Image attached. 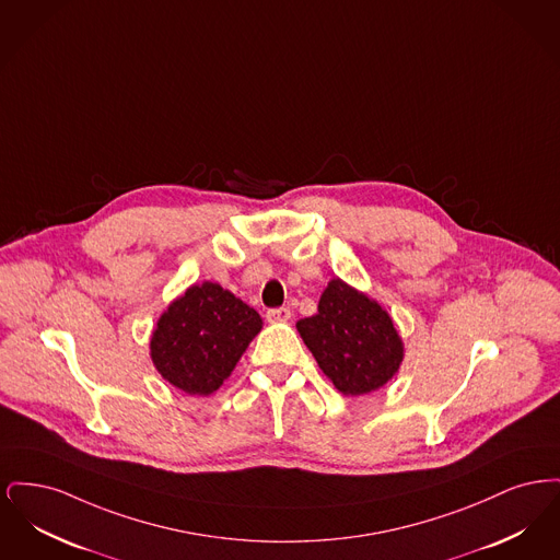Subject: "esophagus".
Segmentation results:
<instances>
[{
  "label": "esophagus",
  "mask_w": 560,
  "mask_h": 560,
  "mask_svg": "<svg viewBox=\"0 0 560 560\" xmlns=\"http://www.w3.org/2000/svg\"><path fill=\"white\" fill-rule=\"evenodd\" d=\"M267 319L270 323H288L292 319V311L288 306H281V308H270L267 313Z\"/></svg>",
  "instance_id": "esophagus-1"
}]
</instances>
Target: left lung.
I'll return each instance as SVG.
<instances>
[{"mask_svg": "<svg viewBox=\"0 0 560 560\" xmlns=\"http://www.w3.org/2000/svg\"><path fill=\"white\" fill-rule=\"evenodd\" d=\"M295 327L320 372L345 397L382 388L397 375L405 357L388 311L338 277L320 293L317 315L298 320Z\"/></svg>", "mask_w": 560, "mask_h": 560, "instance_id": "left-lung-1", "label": "left lung"}]
</instances>
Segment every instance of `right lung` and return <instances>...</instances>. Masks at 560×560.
Returning <instances> with one entry per match:
<instances>
[{
  "label": "right lung",
  "instance_id": "1",
  "mask_svg": "<svg viewBox=\"0 0 560 560\" xmlns=\"http://www.w3.org/2000/svg\"><path fill=\"white\" fill-rule=\"evenodd\" d=\"M262 317L218 283L203 281L170 302L151 334V361L192 397L215 393L260 334Z\"/></svg>",
  "mask_w": 560,
  "mask_h": 560
}]
</instances>
